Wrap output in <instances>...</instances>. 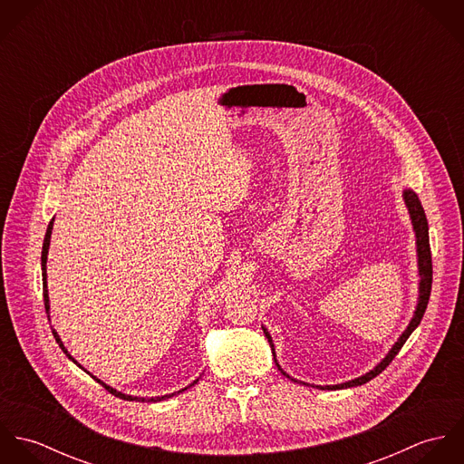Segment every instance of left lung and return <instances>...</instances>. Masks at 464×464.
Wrapping results in <instances>:
<instances>
[{"label": "left lung", "instance_id": "obj_1", "mask_svg": "<svg viewBox=\"0 0 464 464\" xmlns=\"http://www.w3.org/2000/svg\"><path fill=\"white\" fill-rule=\"evenodd\" d=\"M401 197H403L405 207H407V210H409V218H411L412 230H414V237H416V259H418V275H420V280H418V302H416L414 314H412L409 325L405 327V331L401 332V335L395 341V344L392 346V350L386 353V357H384L375 368H372L370 372H366L364 375H361V377H357V379H352V381H346V382H341V384H332V386H316V384L302 382V381L293 379L289 373H285V372L282 370V366L278 364V361H276L273 339H271L267 329L263 325V331H265V335L267 337V343H269V346H271V353H273L275 364H276V368L280 370V373H282L284 377H287L289 381L298 382V384H304V386L318 388V390H329V392L362 386V384L370 382L373 377H377L381 372L386 370V366L395 359V355L400 352V348L403 346V343L407 341V337L420 325V322H421V318H423V314H425V309H427V304H429V296H430V287H432V257H430V245H429V223H427V218H425V210H423V207H421V201H420L418 195H416L412 189H403Z\"/></svg>", "mask_w": 464, "mask_h": 464}]
</instances>
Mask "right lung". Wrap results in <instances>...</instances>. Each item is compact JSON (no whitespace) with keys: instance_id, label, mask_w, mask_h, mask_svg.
Segmentation results:
<instances>
[{"instance_id":"1","label":"right lung","mask_w":464,"mask_h":464,"mask_svg":"<svg viewBox=\"0 0 464 464\" xmlns=\"http://www.w3.org/2000/svg\"><path fill=\"white\" fill-rule=\"evenodd\" d=\"M53 221H55V218L50 221V225H48V230H46V236H44V243H43V256H41V266H43V293H44V307H46V314H48V320H50V296H48V282H46V278H48V275H46V263H48V250H50V239H52V230H53ZM52 322V320H50ZM53 331V337H55V341L59 343V346L63 348V352L66 353L67 359H71L78 368H82V364H78L76 361H74V357L67 352L66 346H64V343H63V339H61V335L57 334L55 329H52ZM83 370V368H82ZM83 372H87V370H83ZM89 373V372H87ZM96 382H100L109 393H112L114 397L123 398V400H130V401H160V400H166V398L175 397V395H180L182 392H186V390H189L191 386H195L197 382H198V379L197 381H193L188 388H184V390H180V392H175V393H169V395H160V397H151V398H144V397H133V395H127V393H121V392H118V390H114V388H111L109 384H105L103 381H100L98 377H94L92 373H89Z\"/></svg>"}]
</instances>
